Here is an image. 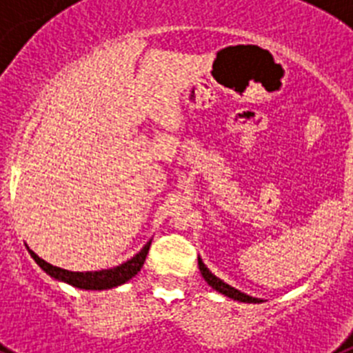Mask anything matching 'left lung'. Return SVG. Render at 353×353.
Segmentation results:
<instances>
[{"mask_svg": "<svg viewBox=\"0 0 353 353\" xmlns=\"http://www.w3.org/2000/svg\"><path fill=\"white\" fill-rule=\"evenodd\" d=\"M198 267H199V272H201V276H203L205 281H207L208 285L215 290V292L223 293L224 297H230V299H233V301H239V302H248V304H260V302H263L261 299L251 297V295H248V293H242L240 290L233 288V286H230L228 283H224L223 279H219V277L215 276V274H212L210 270L207 269V265L201 261V258H198Z\"/></svg>", "mask_w": 353, "mask_h": 353, "instance_id": "left-lung-1", "label": "left lung"}]
</instances>
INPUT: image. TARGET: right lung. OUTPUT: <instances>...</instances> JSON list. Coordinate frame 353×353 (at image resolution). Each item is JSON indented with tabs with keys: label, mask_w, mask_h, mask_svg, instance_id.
<instances>
[{
	"label": "right lung",
	"mask_w": 353,
	"mask_h": 353,
	"mask_svg": "<svg viewBox=\"0 0 353 353\" xmlns=\"http://www.w3.org/2000/svg\"><path fill=\"white\" fill-rule=\"evenodd\" d=\"M150 244H152V240H148V242L143 245V249L138 254H134L130 260L117 265L113 269L93 270V272H72V270L60 269V267H54V265L42 260V258H40L39 254H35L30 248H28V252H30L31 258L37 261V265H39L40 269L48 274V276H51L52 279H56V281L67 283V285L76 286V288L79 290H109L114 288V286L123 285V283L132 279V277L141 270L143 263H145L146 260V254H148Z\"/></svg>",
	"instance_id": "add662e5"
}]
</instances>
